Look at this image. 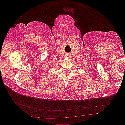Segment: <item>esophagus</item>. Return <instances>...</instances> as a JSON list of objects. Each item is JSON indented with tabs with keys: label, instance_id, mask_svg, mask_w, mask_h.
<instances>
[{
	"label": "esophagus",
	"instance_id": "esophagus-1",
	"mask_svg": "<svg viewBox=\"0 0 125 125\" xmlns=\"http://www.w3.org/2000/svg\"><path fill=\"white\" fill-rule=\"evenodd\" d=\"M67 56H68V57H70V56H69V55H67Z\"/></svg>",
	"mask_w": 125,
	"mask_h": 125
}]
</instances>
